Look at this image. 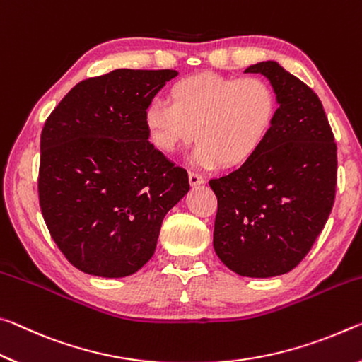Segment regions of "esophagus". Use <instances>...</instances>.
I'll return each mask as SVG.
<instances>
[{
    "label": "esophagus",
    "mask_w": 362,
    "mask_h": 362,
    "mask_svg": "<svg viewBox=\"0 0 362 362\" xmlns=\"http://www.w3.org/2000/svg\"><path fill=\"white\" fill-rule=\"evenodd\" d=\"M189 182H191L192 186H199V185H204L205 180L202 175L195 173V171H189Z\"/></svg>",
    "instance_id": "34e87169"
}]
</instances>
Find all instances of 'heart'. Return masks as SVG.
<instances>
[{
	"mask_svg": "<svg viewBox=\"0 0 362 362\" xmlns=\"http://www.w3.org/2000/svg\"><path fill=\"white\" fill-rule=\"evenodd\" d=\"M171 99L153 98L146 107L151 141L160 151L175 152L197 139L192 158L202 167L247 163L268 141L279 114L274 88L257 76L194 75L171 88Z\"/></svg>",
	"mask_w": 362,
	"mask_h": 362,
	"instance_id": "obj_1",
	"label": "heart"
}]
</instances>
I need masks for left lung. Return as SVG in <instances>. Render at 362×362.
<instances>
[{
    "mask_svg": "<svg viewBox=\"0 0 362 362\" xmlns=\"http://www.w3.org/2000/svg\"><path fill=\"white\" fill-rule=\"evenodd\" d=\"M262 74L279 100V114L257 156L210 180L216 194L213 247L230 271L272 277L292 271L325 226L337 187V144L317 94L266 61Z\"/></svg>",
    "mask_w": 362,
    "mask_h": 362,
    "instance_id": "left-lung-1",
    "label": "left lung"
}]
</instances>
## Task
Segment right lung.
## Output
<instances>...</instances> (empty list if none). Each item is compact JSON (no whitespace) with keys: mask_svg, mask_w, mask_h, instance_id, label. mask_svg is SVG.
<instances>
[{"mask_svg":"<svg viewBox=\"0 0 362 362\" xmlns=\"http://www.w3.org/2000/svg\"><path fill=\"white\" fill-rule=\"evenodd\" d=\"M176 70L91 76L46 118L40 139V209L76 269L125 277L152 258L168 210L189 191L187 171L149 142L144 112Z\"/></svg>","mask_w":362,"mask_h":362,"instance_id":"obj_1","label":"right lung"}]
</instances>
